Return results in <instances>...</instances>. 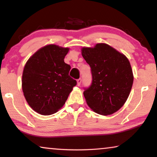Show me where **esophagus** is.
<instances>
[{
    "label": "esophagus",
    "instance_id": "obj_1",
    "mask_svg": "<svg viewBox=\"0 0 157 157\" xmlns=\"http://www.w3.org/2000/svg\"><path fill=\"white\" fill-rule=\"evenodd\" d=\"M81 81H82V79H81V78L77 79V84H78V86H80L81 83Z\"/></svg>",
    "mask_w": 157,
    "mask_h": 157
}]
</instances>
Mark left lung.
Returning <instances> with one entry per match:
<instances>
[{
    "label": "left lung",
    "instance_id": "left-lung-1",
    "mask_svg": "<svg viewBox=\"0 0 157 157\" xmlns=\"http://www.w3.org/2000/svg\"><path fill=\"white\" fill-rule=\"evenodd\" d=\"M81 51L92 75L91 85L83 91L87 104L98 114H112L123 106L132 89L134 76L129 61L106 44Z\"/></svg>",
    "mask_w": 157,
    "mask_h": 157
}]
</instances>
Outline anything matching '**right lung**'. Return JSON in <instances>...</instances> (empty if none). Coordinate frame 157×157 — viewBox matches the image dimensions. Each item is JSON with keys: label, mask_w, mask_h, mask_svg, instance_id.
Masks as SVG:
<instances>
[{"label": "right lung", "mask_w": 157, "mask_h": 157, "mask_svg": "<svg viewBox=\"0 0 157 157\" xmlns=\"http://www.w3.org/2000/svg\"><path fill=\"white\" fill-rule=\"evenodd\" d=\"M68 48L48 45L39 49L25 63L22 89L29 106L42 115H51L61 108L76 85L64 62Z\"/></svg>", "instance_id": "1"}]
</instances>
